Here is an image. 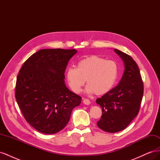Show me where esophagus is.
Masks as SVG:
<instances>
[{"label":"esophagus","mask_w":160,"mask_h":160,"mask_svg":"<svg viewBox=\"0 0 160 160\" xmlns=\"http://www.w3.org/2000/svg\"><path fill=\"white\" fill-rule=\"evenodd\" d=\"M83 103L85 105H89L91 103L89 99H84L83 101Z\"/></svg>","instance_id":"obj_1"}]
</instances>
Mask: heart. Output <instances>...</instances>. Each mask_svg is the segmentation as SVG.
<instances>
[{"label":"heart","instance_id":"b5f03b06","mask_svg":"<svg viewBox=\"0 0 160 160\" xmlns=\"http://www.w3.org/2000/svg\"><path fill=\"white\" fill-rule=\"evenodd\" d=\"M118 75V67L113 61L98 56H91L78 62L77 68H69L66 79L71 90L76 93L81 91L85 82L86 91L96 95L107 93L113 88Z\"/></svg>","mask_w":160,"mask_h":160}]
</instances>
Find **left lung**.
Returning a JSON list of instances; mask_svg holds the SVG:
<instances>
[{
	"mask_svg": "<svg viewBox=\"0 0 160 160\" xmlns=\"http://www.w3.org/2000/svg\"><path fill=\"white\" fill-rule=\"evenodd\" d=\"M114 51L122 58L125 66L119 84L97 99L102 108V116L98 126L109 133L126 128L138 115L143 95V83L139 67L133 58L118 49Z\"/></svg>",
	"mask_w": 160,
	"mask_h": 160,
	"instance_id": "left-lung-1",
	"label": "left lung"
}]
</instances>
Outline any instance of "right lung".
<instances>
[{"label":"right lung","mask_w":160,"mask_h":160,"mask_svg":"<svg viewBox=\"0 0 160 160\" xmlns=\"http://www.w3.org/2000/svg\"><path fill=\"white\" fill-rule=\"evenodd\" d=\"M75 49H41L24 62L15 98L24 118L38 132L53 134L63 129L81 98L65 83V71Z\"/></svg>","instance_id":"add662e5"}]
</instances>
